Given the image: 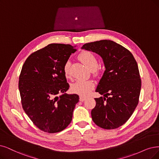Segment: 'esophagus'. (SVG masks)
<instances>
[{"instance_id": "1", "label": "esophagus", "mask_w": 159, "mask_h": 159, "mask_svg": "<svg viewBox=\"0 0 159 159\" xmlns=\"http://www.w3.org/2000/svg\"><path fill=\"white\" fill-rule=\"evenodd\" d=\"M86 99V97H84V96H80V102H84V100H85V99Z\"/></svg>"}]
</instances>
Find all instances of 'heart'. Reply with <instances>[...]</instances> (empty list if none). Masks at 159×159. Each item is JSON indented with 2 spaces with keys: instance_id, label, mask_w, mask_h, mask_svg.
<instances>
[{
  "instance_id": "obj_1",
  "label": "heart",
  "mask_w": 159,
  "mask_h": 159,
  "mask_svg": "<svg viewBox=\"0 0 159 159\" xmlns=\"http://www.w3.org/2000/svg\"><path fill=\"white\" fill-rule=\"evenodd\" d=\"M78 57L88 68L92 70L93 74H98V63L97 57L94 54L89 51H84L80 53ZM70 61L69 60L65 63L63 66V73L66 78H68L70 75ZM94 86V83L91 80L79 79L70 85V90L76 94L86 96L89 94Z\"/></svg>"
}]
</instances>
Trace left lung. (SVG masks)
Instances as JSON below:
<instances>
[{"instance_id":"left-lung-1","label":"left lung","mask_w":159,"mask_h":159,"mask_svg":"<svg viewBox=\"0 0 159 159\" xmlns=\"http://www.w3.org/2000/svg\"><path fill=\"white\" fill-rule=\"evenodd\" d=\"M82 49L100 56L105 67L96 90L104 97L95 98L92 119L102 128H119L130 119L138 104L142 81L137 62L130 51L110 40L86 43Z\"/></svg>"}]
</instances>
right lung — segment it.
Here are the masks:
<instances>
[{
    "label": "right lung",
    "instance_id": "obj_1",
    "mask_svg": "<svg viewBox=\"0 0 159 159\" xmlns=\"http://www.w3.org/2000/svg\"><path fill=\"white\" fill-rule=\"evenodd\" d=\"M76 50L70 44H50L31 54L22 67L18 86L23 109L45 132H61L72 120L79 97L66 93L69 85L63 66Z\"/></svg>",
    "mask_w": 159,
    "mask_h": 159
}]
</instances>
